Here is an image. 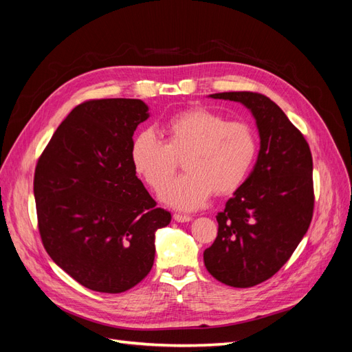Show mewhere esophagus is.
I'll return each mask as SVG.
<instances>
[{
	"instance_id": "esophagus-1",
	"label": "esophagus",
	"mask_w": 352,
	"mask_h": 352,
	"mask_svg": "<svg viewBox=\"0 0 352 352\" xmlns=\"http://www.w3.org/2000/svg\"><path fill=\"white\" fill-rule=\"evenodd\" d=\"M173 219H175L176 221H179V223H185V221H190V220H192V217H190V216H188V214H179V212H175Z\"/></svg>"
}]
</instances>
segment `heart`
<instances>
[{
    "label": "heart",
    "instance_id": "b5f03b06",
    "mask_svg": "<svg viewBox=\"0 0 352 352\" xmlns=\"http://www.w3.org/2000/svg\"><path fill=\"white\" fill-rule=\"evenodd\" d=\"M166 142L153 131L135 136L131 160L136 175L155 192L162 189L184 158L186 173L162 192L167 204L180 210L201 207L214 192L230 195L247 179L257 154L252 127L202 107L170 117L162 126Z\"/></svg>",
    "mask_w": 352,
    "mask_h": 352
}]
</instances>
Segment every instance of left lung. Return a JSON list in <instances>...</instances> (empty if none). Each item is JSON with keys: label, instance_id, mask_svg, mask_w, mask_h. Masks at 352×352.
<instances>
[{"label": "left lung", "instance_id": "1", "mask_svg": "<svg viewBox=\"0 0 352 352\" xmlns=\"http://www.w3.org/2000/svg\"><path fill=\"white\" fill-rule=\"evenodd\" d=\"M210 97L242 102L260 132L257 163L217 212V236L204 251L212 278L233 287H251L282 269L310 228L313 157L304 135L265 95L241 91Z\"/></svg>", "mask_w": 352, "mask_h": 352}]
</instances>
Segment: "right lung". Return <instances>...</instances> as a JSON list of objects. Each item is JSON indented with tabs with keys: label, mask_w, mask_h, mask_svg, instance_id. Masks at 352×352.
Returning <instances> with one entry per match:
<instances>
[{
	"label": "right lung",
	"mask_w": 352,
	"mask_h": 352,
	"mask_svg": "<svg viewBox=\"0 0 352 352\" xmlns=\"http://www.w3.org/2000/svg\"><path fill=\"white\" fill-rule=\"evenodd\" d=\"M141 100H89L74 107L38 158L34 194L48 255L91 291L120 294L154 264L155 230L172 214L155 207L132 166Z\"/></svg>",
	"instance_id": "right-lung-1"
}]
</instances>
